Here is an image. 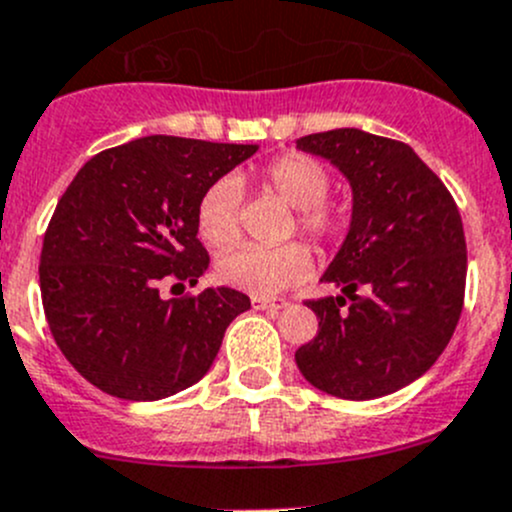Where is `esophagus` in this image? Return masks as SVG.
Returning a JSON list of instances; mask_svg holds the SVG:
<instances>
[{
    "mask_svg": "<svg viewBox=\"0 0 512 512\" xmlns=\"http://www.w3.org/2000/svg\"><path fill=\"white\" fill-rule=\"evenodd\" d=\"M252 307L255 309H272V312H277V309L287 307V299L282 297H252Z\"/></svg>",
    "mask_w": 512,
    "mask_h": 512,
    "instance_id": "esophagus-1",
    "label": "esophagus"
}]
</instances>
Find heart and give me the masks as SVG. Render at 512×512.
<instances>
[{"instance_id":"1","label":"heart","mask_w":512,"mask_h":512,"mask_svg":"<svg viewBox=\"0 0 512 512\" xmlns=\"http://www.w3.org/2000/svg\"><path fill=\"white\" fill-rule=\"evenodd\" d=\"M257 183L294 208L289 232L299 230L314 247L327 250L342 240L347 215L327 200L329 170L307 153H285L257 173ZM195 227L205 245L225 250L240 237V185L232 178L210 183L195 205ZM312 270V252L292 240L277 247H237L215 265L218 280L252 297H275Z\"/></svg>"}]
</instances>
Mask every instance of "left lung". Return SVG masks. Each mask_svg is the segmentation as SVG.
I'll return each instance as SVG.
<instances>
[{
    "label": "left lung",
    "mask_w": 512,
    "mask_h": 512,
    "mask_svg": "<svg viewBox=\"0 0 512 512\" xmlns=\"http://www.w3.org/2000/svg\"><path fill=\"white\" fill-rule=\"evenodd\" d=\"M297 148L347 175L354 210L322 277L347 297L307 299L319 332L294 359L309 384L337 399L394 394L436 364L461 319L468 257L456 200L394 138L337 128L297 138Z\"/></svg>",
    "instance_id": "8db88e82"
}]
</instances>
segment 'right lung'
Returning a JSON list of instances; mask_svg holds the SVG:
<instances>
[{"label": "right lung", "mask_w": 512, "mask_h": 512, "mask_svg": "<svg viewBox=\"0 0 512 512\" xmlns=\"http://www.w3.org/2000/svg\"><path fill=\"white\" fill-rule=\"evenodd\" d=\"M257 146L148 136L96 153L56 203L39 260L56 347L86 381L158 401L203 379L250 297L208 287L160 297L163 282L208 270L195 205Z\"/></svg>", "instance_id": "add662e5"}]
</instances>
